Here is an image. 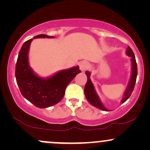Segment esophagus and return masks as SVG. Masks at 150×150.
I'll return each mask as SVG.
<instances>
[{
    "mask_svg": "<svg viewBox=\"0 0 150 150\" xmlns=\"http://www.w3.org/2000/svg\"><path fill=\"white\" fill-rule=\"evenodd\" d=\"M89 66V63L85 61H82L80 63V68L82 71H85V70L88 69Z\"/></svg>",
    "mask_w": 150,
    "mask_h": 150,
    "instance_id": "obj_1",
    "label": "esophagus"
}]
</instances>
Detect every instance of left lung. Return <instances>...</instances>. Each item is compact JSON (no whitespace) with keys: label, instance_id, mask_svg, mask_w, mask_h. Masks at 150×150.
<instances>
[{"label":"left lung","instance_id":"1","mask_svg":"<svg viewBox=\"0 0 150 150\" xmlns=\"http://www.w3.org/2000/svg\"><path fill=\"white\" fill-rule=\"evenodd\" d=\"M126 55L128 57L130 58V61H131V73H130V80H129L128 85H127L126 88L125 89V92H123V98L120 100V103L121 104H123L130 97V95H131L132 91H133L134 87H135L136 78H137V68L135 55H134L133 51L130 49V46H128L127 48ZM85 74L87 77V83H86L85 87V94L86 99L94 107L102 110V111H111V110H108L105 107L104 104H103L102 101L101 100L100 97L98 95L97 91L95 89V87H94V84L92 83V80L90 79V72L85 71Z\"/></svg>","mask_w":150,"mask_h":150}]
</instances>
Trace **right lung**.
I'll return each mask as SVG.
<instances>
[{"mask_svg": "<svg viewBox=\"0 0 150 150\" xmlns=\"http://www.w3.org/2000/svg\"><path fill=\"white\" fill-rule=\"evenodd\" d=\"M37 38H54L53 36L39 34ZM33 39L23 44L19 52L15 77L20 92L26 99L38 108L50 107L58 104L64 97L65 89L74 77L80 73L79 66L60 70L47 77L35 73L29 63V51Z\"/></svg>", "mask_w": 150, "mask_h": 150, "instance_id": "obj_1", "label": "right lung"}]
</instances>
